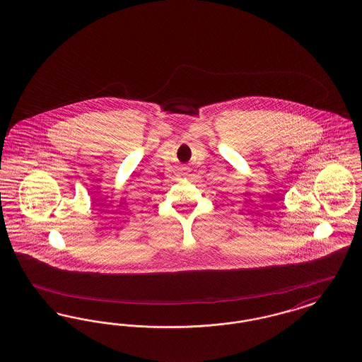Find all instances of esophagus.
<instances>
[{"instance_id":"esophagus-1","label":"esophagus","mask_w":362,"mask_h":362,"mask_svg":"<svg viewBox=\"0 0 362 362\" xmlns=\"http://www.w3.org/2000/svg\"><path fill=\"white\" fill-rule=\"evenodd\" d=\"M179 172L182 173V175H187L189 172H190V168L187 167H180L179 168Z\"/></svg>"}]
</instances>
